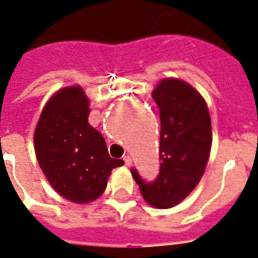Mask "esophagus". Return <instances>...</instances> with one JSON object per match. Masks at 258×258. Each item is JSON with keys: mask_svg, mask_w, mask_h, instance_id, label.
I'll list each match as a JSON object with an SVG mask.
<instances>
[{"mask_svg": "<svg viewBox=\"0 0 258 258\" xmlns=\"http://www.w3.org/2000/svg\"><path fill=\"white\" fill-rule=\"evenodd\" d=\"M123 161H125V165H126V166H129V168H131L132 163H133V161H132V157H131V155H125V157H123Z\"/></svg>", "mask_w": 258, "mask_h": 258, "instance_id": "esophagus-1", "label": "esophagus"}]
</instances>
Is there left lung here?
<instances>
[{"label":"left lung","mask_w":258,"mask_h":258,"mask_svg":"<svg viewBox=\"0 0 258 258\" xmlns=\"http://www.w3.org/2000/svg\"><path fill=\"white\" fill-rule=\"evenodd\" d=\"M159 108L161 172L154 183L132 176L150 206L169 209L192 192L204 176L212 148V122L206 101L188 82L163 78L152 90Z\"/></svg>","instance_id":"left-lung-1"}]
</instances>
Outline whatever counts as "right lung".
I'll use <instances>...</instances> for the list:
<instances>
[{
    "label": "right lung",
    "instance_id": "obj_1",
    "mask_svg": "<svg viewBox=\"0 0 258 258\" xmlns=\"http://www.w3.org/2000/svg\"><path fill=\"white\" fill-rule=\"evenodd\" d=\"M89 112L82 86H66L46 101L34 131L39 168L52 188L74 204L96 201L111 170L125 163L108 155L103 136L88 122Z\"/></svg>",
    "mask_w": 258,
    "mask_h": 258
}]
</instances>
